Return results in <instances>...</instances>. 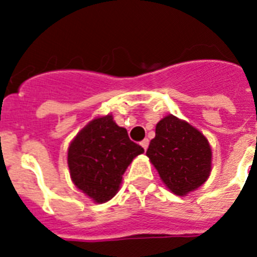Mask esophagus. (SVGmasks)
I'll return each mask as SVG.
<instances>
[{
    "mask_svg": "<svg viewBox=\"0 0 257 257\" xmlns=\"http://www.w3.org/2000/svg\"><path fill=\"white\" fill-rule=\"evenodd\" d=\"M140 145H142L143 148H144V151H147L149 147V140L148 139H144L143 142H140Z\"/></svg>",
    "mask_w": 257,
    "mask_h": 257,
    "instance_id": "34e87169",
    "label": "esophagus"
}]
</instances>
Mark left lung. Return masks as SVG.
Segmentation results:
<instances>
[{"label":"left lung","instance_id":"obj_1","mask_svg":"<svg viewBox=\"0 0 257 257\" xmlns=\"http://www.w3.org/2000/svg\"><path fill=\"white\" fill-rule=\"evenodd\" d=\"M147 156L172 193L185 196L201 187L211 171V148L197 128L172 114L156 126Z\"/></svg>","mask_w":257,"mask_h":257}]
</instances>
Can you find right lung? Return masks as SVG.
Returning <instances> with one entry per match:
<instances>
[{"mask_svg": "<svg viewBox=\"0 0 257 257\" xmlns=\"http://www.w3.org/2000/svg\"><path fill=\"white\" fill-rule=\"evenodd\" d=\"M144 152L131 142L126 128L112 115L96 118L81 130L68 148V166L74 185L97 203L115 196L122 175Z\"/></svg>", "mask_w": 257, "mask_h": 257, "instance_id": "1", "label": "right lung"}]
</instances>
